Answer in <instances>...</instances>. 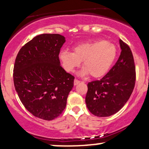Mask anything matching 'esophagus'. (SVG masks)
Instances as JSON below:
<instances>
[{
    "label": "esophagus",
    "instance_id": "1",
    "mask_svg": "<svg viewBox=\"0 0 149 149\" xmlns=\"http://www.w3.org/2000/svg\"><path fill=\"white\" fill-rule=\"evenodd\" d=\"M80 82H81V81H78V79H75V80H74V83H74L75 86H76V85H78V83H79Z\"/></svg>",
    "mask_w": 149,
    "mask_h": 149
}]
</instances>
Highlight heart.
I'll return each instance as SVG.
<instances>
[{"instance_id":"b5f03b06","label":"heart","mask_w":149,"mask_h":149,"mask_svg":"<svg viewBox=\"0 0 149 149\" xmlns=\"http://www.w3.org/2000/svg\"><path fill=\"white\" fill-rule=\"evenodd\" d=\"M117 56V48L112 43L103 40L81 43L73 52L63 51L59 54L63 68L72 72L83 61L81 74H90L93 78L104 76L112 67Z\"/></svg>"}]
</instances>
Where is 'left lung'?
<instances>
[{
    "instance_id": "8db88e82",
    "label": "left lung",
    "mask_w": 149,
    "mask_h": 149,
    "mask_svg": "<svg viewBox=\"0 0 149 149\" xmlns=\"http://www.w3.org/2000/svg\"><path fill=\"white\" fill-rule=\"evenodd\" d=\"M120 56L100 80L88 83L86 103L97 117H109L123 107L132 95L136 82L134 60L128 45L120 40Z\"/></svg>"
}]
</instances>
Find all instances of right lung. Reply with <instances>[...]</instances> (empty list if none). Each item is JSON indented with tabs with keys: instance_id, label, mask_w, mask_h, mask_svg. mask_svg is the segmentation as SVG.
Here are the masks:
<instances>
[{
	"instance_id": "obj_1",
	"label": "right lung",
	"mask_w": 149,
	"mask_h": 149,
	"mask_svg": "<svg viewBox=\"0 0 149 149\" xmlns=\"http://www.w3.org/2000/svg\"><path fill=\"white\" fill-rule=\"evenodd\" d=\"M65 37L58 34L36 36L19 51L13 68L15 91L26 109L38 118L52 120L66 108L74 76L60 65Z\"/></svg>"
}]
</instances>
